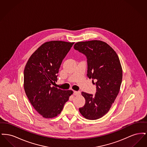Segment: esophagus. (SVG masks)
I'll return each mask as SVG.
<instances>
[{"label":"esophagus","mask_w":147,"mask_h":147,"mask_svg":"<svg viewBox=\"0 0 147 147\" xmlns=\"http://www.w3.org/2000/svg\"><path fill=\"white\" fill-rule=\"evenodd\" d=\"M73 94H74V95H76V96H78V95H80V91H74Z\"/></svg>","instance_id":"1"}]
</instances>
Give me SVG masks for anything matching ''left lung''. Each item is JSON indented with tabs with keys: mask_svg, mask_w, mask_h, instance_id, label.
I'll use <instances>...</instances> for the list:
<instances>
[{
	"mask_svg": "<svg viewBox=\"0 0 147 147\" xmlns=\"http://www.w3.org/2000/svg\"><path fill=\"white\" fill-rule=\"evenodd\" d=\"M74 48L86 57L87 77L96 85L94 96L82 92L85 104L79 112L85 119H100L109 112L119 91L122 69L119 57L107 43L99 40L77 42Z\"/></svg>",
	"mask_w": 147,
	"mask_h": 147,
	"instance_id": "obj_1",
	"label": "left lung"
}]
</instances>
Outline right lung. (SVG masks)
<instances>
[{
  "label": "right lung",
  "mask_w": 147,
  "mask_h": 147,
  "mask_svg": "<svg viewBox=\"0 0 147 147\" xmlns=\"http://www.w3.org/2000/svg\"><path fill=\"white\" fill-rule=\"evenodd\" d=\"M74 42L51 41L42 44L29 58L24 73L26 95L43 117L53 118L63 110L73 93L53 86L63 59Z\"/></svg>",
  "instance_id": "right-lung-1"
}]
</instances>
